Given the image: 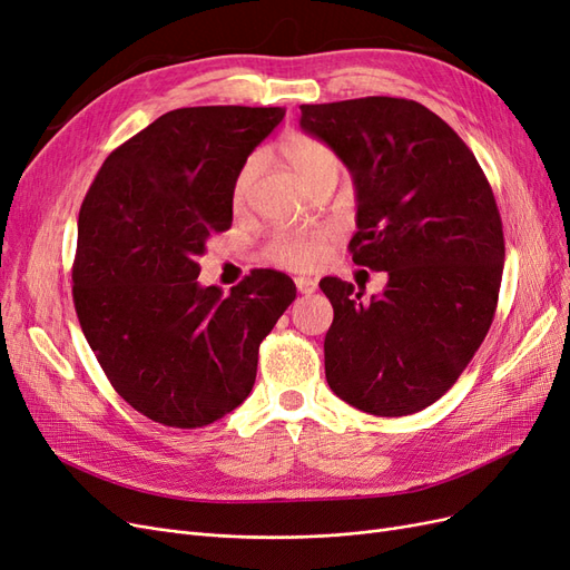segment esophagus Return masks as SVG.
I'll list each match as a JSON object with an SVG mask.
<instances>
[{"label":"esophagus","instance_id":"34e87169","mask_svg":"<svg viewBox=\"0 0 570 570\" xmlns=\"http://www.w3.org/2000/svg\"><path fill=\"white\" fill-rule=\"evenodd\" d=\"M295 285H297V289L302 292V295H314V292L318 289V283L314 278H304V275L295 278Z\"/></svg>","mask_w":570,"mask_h":570}]
</instances>
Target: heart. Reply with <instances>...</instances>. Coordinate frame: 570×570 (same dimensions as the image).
Segmentation results:
<instances>
[{"instance_id":"1","label":"heart","mask_w":570,"mask_h":570,"mask_svg":"<svg viewBox=\"0 0 570 570\" xmlns=\"http://www.w3.org/2000/svg\"><path fill=\"white\" fill-rule=\"evenodd\" d=\"M281 154L285 157V161L295 168V174L306 185H312L314 180H318L323 176L340 174L337 154L327 145L314 140V137L289 135L281 142ZM256 170H258L256 159H249L243 166V170H239V176L235 180V189H233L235 204L245 202ZM325 239H327L325 230L278 233L266 245V258L271 264L283 266V268H295V271L314 268L325 256Z\"/></svg>"}]
</instances>
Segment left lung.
Here are the masks:
<instances>
[{
    "label": "left lung",
    "mask_w": 570,
    "mask_h": 570,
    "mask_svg": "<svg viewBox=\"0 0 570 570\" xmlns=\"http://www.w3.org/2000/svg\"><path fill=\"white\" fill-rule=\"evenodd\" d=\"M299 126L350 168L354 264L387 271L381 297L323 278L333 304L325 377L373 416L416 413L450 390L485 340L504 271V233L473 151L419 101L302 105Z\"/></svg>",
    "instance_id": "left-lung-1"
}]
</instances>
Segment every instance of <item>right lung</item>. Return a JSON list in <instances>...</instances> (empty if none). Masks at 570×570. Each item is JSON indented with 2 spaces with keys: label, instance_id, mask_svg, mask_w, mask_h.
<instances>
[{
  "label": "right lung",
  "instance_id": "add662e5",
  "mask_svg": "<svg viewBox=\"0 0 570 570\" xmlns=\"http://www.w3.org/2000/svg\"><path fill=\"white\" fill-rule=\"evenodd\" d=\"M281 107H187L101 164L80 206L73 302L114 390L147 419L202 428L243 404L258 344L297 287L258 268L223 295L197 283L206 239L233 223L247 157Z\"/></svg>",
  "mask_w": 570,
  "mask_h": 570
}]
</instances>
